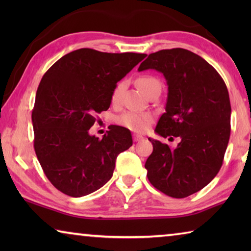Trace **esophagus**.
Returning <instances> with one entry per match:
<instances>
[{"instance_id": "obj_1", "label": "esophagus", "mask_w": 251, "mask_h": 251, "mask_svg": "<svg viewBox=\"0 0 251 251\" xmlns=\"http://www.w3.org/2000/svg\"><path fill=\"white\" fill-rule=\"evenodd\" d=\"M142 139H144V137L142 135H137V134H134L133 135V141L134 142H139V141H142Z\"/></svg>"}]
</instances>
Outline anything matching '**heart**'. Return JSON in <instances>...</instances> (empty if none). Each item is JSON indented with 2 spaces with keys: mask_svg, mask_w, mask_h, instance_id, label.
Listing matches in <instances>:
<instances>
[{
  "mask_svg": "<svg viewBox=\"0 0 251 251\" xmlns=\"http://www.w3.org/2000/svg\"><path fill=\"white\" fill-rule=\"evenodd\" d=\"M137 85L145 94H147L156 85H160V82L157 78L152 77V76H141L137 79ZM124 86L125 82H120L114 87L112 95H110V100H112L113 104L118 103V100L121 99L122 91L124 90ZM151 122L152 117L148 113L126 112L117 117L118 124L127 129L136 131V133H144V131H146L148 127L151 126Z\"/></svg>",
  "mask_w": 251,
  "mask_h": 251,
  "instance_id": "heart-1",
  "label": "heart"
}]
</instances>
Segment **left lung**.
Masks as SVG:
<instances>
[{"label":"left lung","instance_id":"8db88e82","mask_svg":"<svg viewBox=\"0 0 251 251\" xmlns=\"http://www.w3.org/2000/svg\"><path fill=\"white\" fill-rule=\"evenodd\" d=\"M150 69L163 73L168 85L166 112L155 131L181 141L172 151L148 138L154 150L145 164L147 177L167 196L185 198L209 184L223 165L230 137L228 90L209 63L185 49L150 54L138 71Z\"/></svg>","mask_w":251,"mask_h":251}]
</instances>
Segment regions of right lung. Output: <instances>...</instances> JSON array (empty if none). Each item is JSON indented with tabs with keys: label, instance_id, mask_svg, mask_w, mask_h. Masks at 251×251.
I'll use <instances>...</instances> for the list:
<instances>
[{
	"label": "right lung",
	"instance_id": "add662e5",
	"mask_svg": "<svg viewBox=\"0 0 251 251\" xmlns=\"http://www.w3.org/2000/svg\"><path fill=\"white\" fill-rule=\"evenodd\" d=\"M146 54L79 49L64 55L42 77L32 110L34 150L55 188L71 197L100 189L113 176L118 154L133 145L130 131L113 126L92 136L96 114L107 110L117 82Z\"/></svg>",
	"mask_w": 251,
	"mask_h": 251
}]
</instances>
